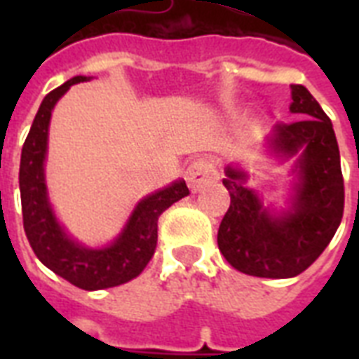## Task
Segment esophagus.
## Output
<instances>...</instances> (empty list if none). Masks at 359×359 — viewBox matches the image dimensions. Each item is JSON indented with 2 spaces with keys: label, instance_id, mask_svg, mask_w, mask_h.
I'll return each mask as SVG.
<instances>
[{
  "label": "esophagus",
  "instance_id": "34e87169",
  "mask_svg": "<svg viewBox=\"0 0 359 359\" xmlns=\"http://www.w3.org/2000/svg\"><path fill=\"white\" fill-rule=\"evenodd\" d=\"M216 179H218V169L214 168L212 162H208L205 158H199L186 169V182H188L191 191H199L203 186L210 184Z\"/></svg>",
  "mask_w": 359,
  "mask_h": 359
}]
</instances>
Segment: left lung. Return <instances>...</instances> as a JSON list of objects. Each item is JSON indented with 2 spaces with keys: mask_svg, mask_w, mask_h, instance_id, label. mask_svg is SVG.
<instances>
[{
  "mask_svg": "<svg viewBox=\"0 0 359 359\" xmlns=\"http://www.w3.org/2000/svg\"><path fill=\"white\" fill-rule=\"evenodd\" d=\"M290 114L304 119L276 124L264 151L279 162L294 156L287 208L264 205L238 163L225 168L231 205L218 229V248L231 266L255 278H294L334 238L345 207L339 147L334 126L304 86H290Z\"/></svg>",
  "mask_w": 359,
  "mask_h": 359,
  "instance_id": "8db88e82",
  "label": "left lung"
}]
</instances>
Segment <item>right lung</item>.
<instances>
[{"instance_id":"obj_1","label":"right lung","mask_w":359,"mask_h":359,"mask_svg":"<svg viewBox=\"0 0 359 359\" xmlns=\"http://www.w3.org/2000/svg\"><path fill=\"white\" fill-rule=\"evenodd\" d=\"M74 76L48 93L36 111L20 158V197L25 236L39 261L52 272L83 290H100L137 278L154 255L158 242V218L173 203L190 194L184 180L149 194L134 207L119 236L102 248H89L65 231L55 218L48 197L44 162L48 154V130L52 111L70 86L89 81Z\"/></svg>"}]
</instances>
